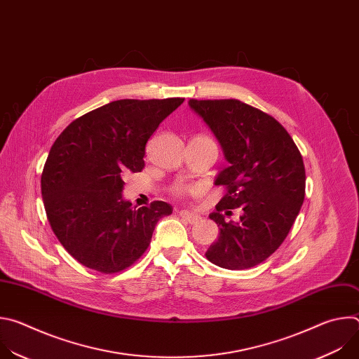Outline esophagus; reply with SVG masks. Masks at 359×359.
Masks as SVG:
<instances>
[{"label": "esophagus", "instance_id": "34e87169", "mask_svg": "<svg viewBox=\"0 0 359 359\" xmlns=\"http://www.w3.org/2000/svg\"><path fill=\"white\" fill-rule=\"evenodd\" d=\"M179 215H180V217H182L183 220H186V222L190 223V224H194V223L198 220V216H196L194 213H190V212H187V210H182Z\"/></svg>", "mask_w": 359, "mask_h": 359}]
</instances>
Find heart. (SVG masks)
<instances>
[{
    "mask_svg": "<svg viewBox=\"0 0 359 359\" xmlns=\"http://www.w3.org/2000/svg\"><path fill=\"white\" fill-rule=\"evenodd\" d=\"M200 137H206V136H200ZM206 139H209V137H206ZM193 190H194L193 187L186 186V184H182V183H177V184H175V186L172 187V193H173L175 196H186V194L191 193Z\"/></svg>",
    "mask_w": 359,
    "mask_h": 359,
    "instance_id": "heart-1",
    "label": "heart"
}]
</instances>
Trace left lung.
<instances>
[{
    "label": "left lung",
    "instance_id": "8db88e82",
    "mask_svg": "<svg viewBox=\"0 0 359 359\" xmlns=\"http://www.w3.org/2000/svg\"><path fill=\"white\" fill-rule=\"evenodd\" d=\"M209 125L230 163L216 184L226 194L210 219L220 236L206 257L227 270H245L267 260L288 236L304 201L305 169L292 137L269 114L237 99L189 100ZM240 207L241 220L226 222L222 211Z\"/></svg>",
    "mask_w": 359,
    "mask_h": 359
}]
</instances>
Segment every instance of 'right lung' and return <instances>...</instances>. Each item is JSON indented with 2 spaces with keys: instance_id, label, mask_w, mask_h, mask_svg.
<instances>
[{
  "instance_id": "right-lung-1",
  "label": "right lung",
  "mask_w": 359,
  "mask_h": 359,
  "mask_svg": "<svg viewBox=\"0 0 359 359\" xmlns=\"http://www.w3.org/2000/svg\"><path fill=\"white\" fill-rule=\"evenodd\" d=\"M184 97L121 99L71 122L49 150L41 176L48 222L82 266L119 273L147 250L156 223L173 208L155 200L132 208L123 179L144 168V147Z\"/></svg>"
}]
</instances>
